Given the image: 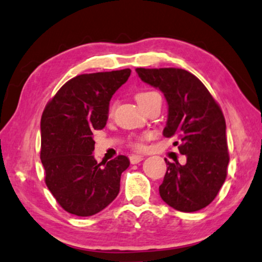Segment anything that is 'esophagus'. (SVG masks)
Listing matches in <instances>:
<instances>
[{"instance_id":"1","label":"esophagus","mask_w":262,"mask_h":262,"mask_svg":"<svg viewBox=\"0 0 262 262\" xmlns=\"http://www.w3.org/2000/svg\"><path fill=\"white\" fill-rule=\"evenodd\" d=\"M129 160H130V164H138V163H140V161L143 160V157L142 156H134V154H133V156L129 157Z\"/></svg>"}]
</instances>
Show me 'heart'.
I'll return each mask as SVG.
<instances>
[{"mask_svg":"<svg viewBox=\"0 0 262 262\" xmlns=\"http://www.w3.org/2000/svg\"><path fill=\"white\" fill-rule=\"evenodd\" d=\"M159 97H160V95L156 93V91H141V93H138L135 95V99L138 101V103L142 106V108L148 104V103L152 102L153 99L159 98ZM114 109H115V103H112V104L109 105V110H108L109 115H112V114L114 113ZM132 145L134 148H138V149L142 148V139L136 140V141L133 142Z\"/></svg>","mask_w":262,"mask_h":262,"instance_id":"b5f03b06","label":"heart"}]
</instances>
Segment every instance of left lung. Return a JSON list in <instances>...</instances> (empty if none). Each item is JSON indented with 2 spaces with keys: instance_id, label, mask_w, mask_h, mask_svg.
Wrapping results in <instances>:
<instances>
[{
  "instance_id": "8db88e82",
  "label": "left lung",
  "mask_w": 262,
  "mask_h": 262,
  "mask_svg": "<svg viewBox=\"0 0 262 262\" xmlns=\"http://www.w3.org/2000/svg\"><path fill=\"white\" fill-rule=\"evenodd\" d=\"M142 82L159 89L168 105L165 138L180 140L186 163H169L160 197L173 209L193 212L205 208L219 193L229 163L226 120L205 85L183 69H136ZM178 145V141L174 142Z\"/></svg>"
}]
</instances>
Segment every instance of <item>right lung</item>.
<instances>
[{"instance_id":"right-lung-1","label":"right lung","mask_w":262,"mask_h":262,"mask_svg":"<svg viewBox=\"0 0 262 262\" xmlns=\"http://www.w3.org/2000/svg\"><path fill=\"white\" fill-rule=\"evenodd\" d=\"M130 70L85 73L66 82L41 116V158L45 183L58 204L76 216L102 211L120 192L126 156L99 163L93 156V133L103 129L109 102L127 82Z\"/></svg>"}]
</instances>
